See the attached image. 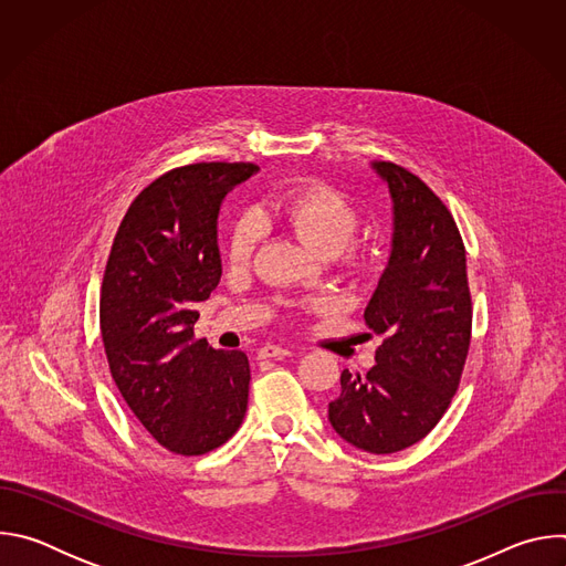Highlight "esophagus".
Instances as JSON below:
<instances>
[{
    "instance_id": "34e87169",
    "label": "esophagus",
    "mask_w": 566,
    "mask_h": 566,
    "mask_svg": "<svg viewBox=\"0 0 566 566\" xmlns=\"http://www.w3.org/2000/svg\"><path fill=\"white\" fill-rule=\"evenodd\" d=\"M289 354H291V349H289V347H282V345H264V347H260V352H258L260 358H284V356H289Z\"/></svg>"
}]
</instances>
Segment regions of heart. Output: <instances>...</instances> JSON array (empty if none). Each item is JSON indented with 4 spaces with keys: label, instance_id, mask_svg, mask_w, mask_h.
Wrapping results in <instances>:
<instances>
[{
    "label": "heart",
    "instance_id": "heart-1",
    "mask_svg": "<svg viewBox=\"0 0 566 566\" xmlns=\"http://www.w3.org/2000/svg\"><path fill=\"white\" fill-rule=\"evenodd\" d=\"M273 208L304 244L322 258L340 255L349 269H367V251L349 247L363 226V212L343 190L315 181L284 195ZM264 221L255 210L239 212L226 239V260L232 266H247L260 247ZM302 306L322 311L329 308L332 302L327 297H313L304 300Z\"/></svg>",
    "mask_w": 566,
    "mask_h": 566
}]
</instances>
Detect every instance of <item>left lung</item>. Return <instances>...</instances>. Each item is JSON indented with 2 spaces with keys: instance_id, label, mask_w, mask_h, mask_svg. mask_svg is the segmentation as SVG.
<instances>
[{
  "instance_id": "8db88e82",
  "label": "left lung",
  "mask_w": 566,
  "mask_h": 566,
  "mask_svg": "<svg viewBox=\"0 0 566 566\" xmlns=\"http://www.w3.org/2000/svg\"><path fill=\"white\" fill-rule=\"evenodd\" d=\"M374 170L394 199V244L365 322L385 340L367 374H340L329 421L347 443L391 454L421 441L452 402L470 349L472 297L446 203L391 160Z\"/></svg>"
}]
</instances>
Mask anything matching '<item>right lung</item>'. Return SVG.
I'll use <instances>...</instances> for the list:
<instances>
[{"mask_svg": "<svg viewBox=\"0 0 566 566\" xmlns=\"http://www.w3.org/2000/svg\"><path fill=\"white\" fill-rule=\"evenodd\" d=\"M255 164H190L154 179L127 208L101 286V334L112 378L166 450L199 457L244 421V352L195 338L197 304L219 284L217 212Z\"/></svg>", "mask_w": 566, "mask_h": 566, "instance_id": "obj_1", "label": "right lung"}]
</instances>
